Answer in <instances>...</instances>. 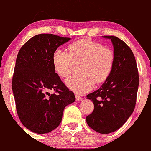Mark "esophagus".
Segmentation results:
<instances>
[{
  "instance_id": "34e87169",
  "label": "esophagus",
  "mask_w": 151,
  "mask_h": 151,
  "mask_svg": "<svg viewBox=\"0 0 151 151\" xmlns=\"http://www.w3.org/2000/svg\"><path fill=\"white\" fill-rule=\"evenodd\" d=\"M76 100L77 101H81L83 100V98L81 97L80 96H78V95H76Z\"/></svg>"
}]
</instances>
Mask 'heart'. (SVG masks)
Wrapping results in <instances>:
<instances>
[{
    "instance_id": "obj_1",
    "label": "heart",
    "mask_w": 151,
    "mask_h": 151,
    "mask_svg": "<svg viewBox=\"0 0 151 151\" xmlns=\"http://www.w3.org/2000/svg\"><path fill=\"white\" fill-rule=\"evenodd\" d=\"M69 52L57 49L52 57L55 70L66 77L75 70L76 65L82 63L81 74L65 79L66 86L76 94H83L92 90L95 83H103L109 77L115 63V54L111 48L89 39L74 42L68 46Z\"/></svg>"
}]
</instances>
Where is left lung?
<instances>
[{"label":"left lung","mask_w":151,"mask_h":151,"mask_svg":"<svg viewBox=\"0 0 151 151\" xmlns=\"http://www.w3.org/2000/svg\"><path fill=\"white\" fill-rule=\"evenodd\" d=\"M103 37L113 44L115 63L101 88L87 95L94 108L86 117V122L93 130L107 134L120 129L134 111L139 74L135 56L127 44L116 36Z\"/></svg>","instance_id":"8db88e82"}]
</instances>
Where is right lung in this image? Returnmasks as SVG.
Masks as SVG:
<instances>
[{
	"instance_id": "right-lung-1",
	"label": "right lung",
	"mask_w": 151,
	"mask_h": 151,
	"mask_svg": "<svg viewBox=\"0 0 151 151\" xmlns=\"http://www.w3.org/2000/svg\"><path fill=\"white\" fill-rule=\"evenodd\" d=\"M70 40L42 33L28 40L19 50L12 78L17 114L22 124L44 134L61 123L64 108L75 96L55 73L52 57L57 48ZM55 93L50 95L49 91Z\"/></svg>"
}]
</instances>
